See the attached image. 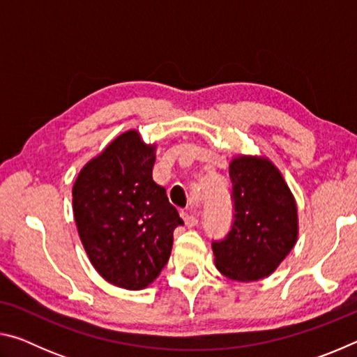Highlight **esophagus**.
<instances>
[{"instance_id":"1","label":"esophagus","mask_w":357,"mask_h":357,"mask_svg":"<svg viewBox=\"0 0 357 357\" xmlns=\"http://www.w3.org/2000/svg\"><path fill=\"white\" fill-rule=\"evenodd\" d=\"M181 217L184 219V223H185L187 228H193V227L198 225V219L195 215H192L190 213H183V214H181Z\"/></svg>"}]
</instances>
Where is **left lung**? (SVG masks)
Segmentation results:
<instances>
[{
	"label": "left lung",
	"instance_id": "left-lung-1",
	"mask_svg": "<svg viewBox=\"0 0 357 357\" xmlns=\"http://www.w3.org/2000/svg\"><path fill=\"white\" fill-rule=\"evenodd\" d=\"M233 223L214 241L215 266L231 280L253 282L274 273L298 239V208L277 167L266 157L238 155L229 164Z\"/></svg>",
	"mask_w": 357,
	"mask_h": 357
}]
</instances>
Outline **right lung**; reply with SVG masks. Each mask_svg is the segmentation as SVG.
<instances>
[{"instance_id":"obj_1","label":"right lung","mask_w":357,"mask_h":357,"mask_svg":"<svg viewBox=\"0 0 357 357\" xmlns=\"http://www.w3.org/2000/svg\"><path fill=\"white\" fill-rule=\"evenodd\" d=\"M155 144L137 130L114 138L82 168L72 189L74 217L89 261L107 282L143 289L170 258L183 225L167 190L155 184Z\"/></svg>"}]
</instances>
